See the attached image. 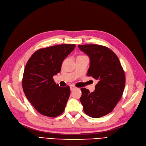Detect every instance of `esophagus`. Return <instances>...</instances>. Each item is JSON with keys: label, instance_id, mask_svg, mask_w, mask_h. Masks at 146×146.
<instances>
[{"label": "esophagus", "instance_id": "1", "mask_svg": "<svg viewBox=\"0 0 146 146\" xmlns=\"http://www.w3.org/2000/svg\"><path fill=\"white\" fill-rule=\"evenodd\" d=\"M70 89H71V91H73L74 90L76 89V87L74 85H73V84H72V85L70 86Z\"/></svg>", "mask_w": 146, "mask_h": 146}]
</instances>
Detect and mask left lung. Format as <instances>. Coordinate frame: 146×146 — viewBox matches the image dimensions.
Wrapping results in <instances>:
<instances>
[{"mask_svg": "<svg viewBox=\"0 0 146 146\" xmlns=\"http://www.w3.org/2000/svg\"><path fill=\"white\" fill-rule=\"evenodd\" d=\"M78 47L90 59L87 75L98 81L93 92L85 88L81 89L84 112L93 118L106 116L113 110L123 94L126 83L123 68L116 54L106 46L88 44Z\"/></svg>", "mask_w": 146, "mask_h": 146, "instance_id": "left-lung-1", "label": "left lung"}]
</instances>
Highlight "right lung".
Here are the masks:
<instances>
[{"instance_id":"1","label":"right lung","mask_w":146,"mask_h":146,"mask_svg":"<svg viewBox=\"0 0 146 146\" xmlns=\"http://www.w3.org/2000/svg\"><path fill=\"white\" fill-rule=\"evenodd\" d=\"M75 46L74 44H62L39 49L26 64L22 79L23 92L43 116L56 117L65 110L70 88L60 87L53 77L60 72L63 60Z\"/></svg>"}]
</instances>
